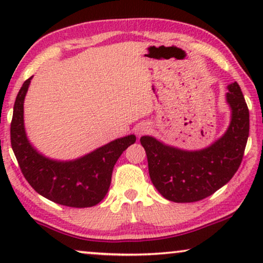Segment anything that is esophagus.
Instances as JSON below:
<instances>
[{"mask_svg": "<svg viewBox=\"0 0 263 263\" xmlns=\"http://www.w3.org/2000/svg\"><path fill=\"white\" fill-rule=\"evenodd\" d=\"M147 129H148V125L141 124V125H139L138 129H136V133H138V135H142L143 133L147 132Z\"/></svg>", "mask_w": 263, "mask_h": 263, "instance_id": "34e87169", "label": "esophagus"}]
</instances>
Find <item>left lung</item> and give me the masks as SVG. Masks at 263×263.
Here are the masks:
<instances>
[{
    "label": "left lung",
    "instance_id": "8db88e82",
    "mask_svg": "<svg viewBox=\"0 0 263 263\" xmlns=\"http://www.w3.org/2000/svg\"><path fill=\"white\" fill-rule=\"evenodd\" d=\"M228 88L231 123L207 148L183 151L152 136L140 139L147 154L151 181L165 199L181 203L200 201L225 185L238 170L249 136V109L237 82Z\"/></svg>",
    "mask_w": 263,
    "mask_h": 263
}]
</instances>
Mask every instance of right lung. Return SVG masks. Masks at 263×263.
<instances>
[{"mask_svg": "<svg viewBox=\"0 0 263 263\" xmlns=\"http://www.w3.org/2000/svg\"><path fill=\"white\" fill-rule=\"evenodd\" d=\"M31 79L17 93L10 123V142L24 177L35 192L52 202L77 208L96 206L105 197L115 164L136 141L135 135L115 140L75 160L49 159L32 147L25 133L24 99Z\"/></svg>", "mask_w": 263, "mask_h": 263, "instance_id": "1", "label": "right lung"}]
</instances>
